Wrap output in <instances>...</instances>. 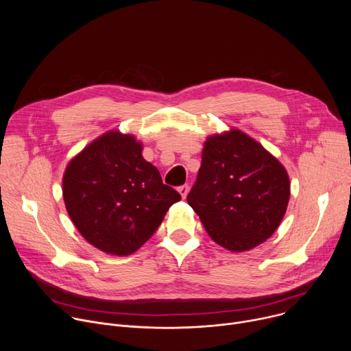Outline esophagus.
<instances>
[{"mask_svg": "<svg viewBox=\"0 0 351 351\" xmlns=\"http://www.w3.org/2000/svg\"><path fill=\"white\" fill-rule=\"evenodd\" d=\"M178 191L180 193L182 198H186V197H187V193H189V186H187V184H183V186H180V187L178 189Z\"/></svg>", "mask_w": 351, "mask_h": 351, "instance_id": "esophagus-1", "label": "esophagus"}]
</instances>
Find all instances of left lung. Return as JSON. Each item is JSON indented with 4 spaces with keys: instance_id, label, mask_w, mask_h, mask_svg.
<instances>
[{
    "instance_id": "obj_1",
    "label": "left lung",
    "mask_w": 351,
    "mask_h": 351,
    "mask_svg": "<svg viewBox=\"0 0 351 351\" xmlns=\"http://www.w3.org/2000/svg\"><path fill=\"white\" fill-rule=\"evenodd\" d=\"M290 197L283 165L254 138L232 129L207 138L187 203L210 237L233 253L252 250L280 225Z\"/></svg>"
}]
</instances>
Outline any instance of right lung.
I'll return each mask as SVG.
<instances>
[{"label":"right lung","mask_w":351,"mask_h":351,"mask_svg":"<svg viewBox=\"0 0 351 351\" xmlns=\"http://www.w3.org/2000/svg\"><path fill=\"white\" fill-rule=\"evenodd\" d=\"M141 149L134 136L112 130L86 145L65 169L66 211L80 234L104 253H134L182 198Z\"/></svg>","instance_id":"obj_1"}]
</instances>
